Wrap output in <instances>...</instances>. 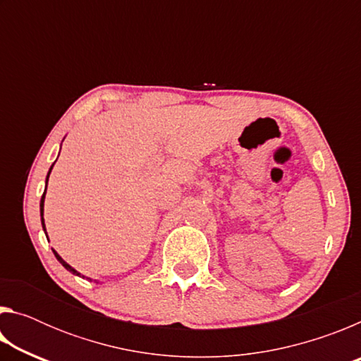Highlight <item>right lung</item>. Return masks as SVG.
<instances>
[{
	"label": "right lung",
	"mask_w": 361,
	"mask_h": 361,
	"mask_svg": "<svg viewBox=\"0 0 361 361\" xmlns=\"http://www.w3.org/2000/svg\"><path fill=\"white\" fill-rule=\"evenodd\" d=\"M54 167V166H52ZM52 167H51V170H52ZM51 170H49V173H51ZM49 173H47V178H46V183H47V180H49ZM44 195H46V191H44V194H42V197H41V204H39V207H41V221H42V228H44V218H42V213H44ZM44 231H46V228H44ZM54 255H56V258L62 262V266L65 267V269H68L70 272H73V274H76V276H81V274L79 272H76L75 269H73L70 264H66V262L60 258V256L57 255V252H54Z\"/></svg>",
	"instance_id": "obj_1"
}]
</instances>
